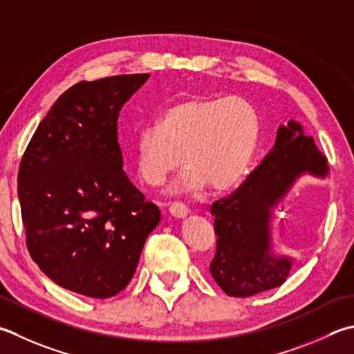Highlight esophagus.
<instances>
[{"label": "esophagus", "instance_id": "obj_1", "mask_svg": "<svg viewBox=\"0 0 354 354\" xmlns=\"http://www.w3.org/2000/svg\"><path fill=\"white\" fill-rule=\"evenodd\" d=\"M169 212H170V214L171 216H175V218H184V216H187V214H189V207H187L185 204H183V203H173L170 207H169Z\"/></svg>", "mask_w": 354, "mask_h": 354}]
</instances>
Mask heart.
Wrapping results in <instances>:
<instances>
[{
    "instance_id": "1",
    "label": "heart",
    "mask_w": 354,
    "mask_h": 354,
    "mask_svg": "<svg viewBox=\"0 0 354 354\" xmlns=\"http://www.w3.org/2000/svg\"><path fill=\"white\" fill-rule=\"evenodd\" d=\"M261 133L259 113L241 96H195L169 107L135 142L138 173L161 185L181 162L176 189L213 190L236 185L250 167ZM183 156L181 157L180 155Z\"/></svg>"
}]
</instances>
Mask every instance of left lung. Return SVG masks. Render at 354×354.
Returning <instances> with one entry per match:
<instances>
[{
	"mask_svg": "<svg viewBox=\"0 0 354 354\" xmlns=\"http://www.w3.org/2000/svg\"><path fill=\"white\" fill-rule=\"evenodd\" d=\"M304 171L325 176L327 158L299 124L288 121L278 129L273 150L245 181L212 204L218 238L210 273L228 296L248 297L286 282L292 259L270 253L268 221L276 203Z\"/></svg>",
	"mask_w": 354,
	"mask_h": 354,
	"instance_id": "1",
	"label": "left lung"
}]
</instances>
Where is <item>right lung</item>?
Here are the masks:
<instances>
[{
    "label": "right lung",
    "instance_id": "add662e5",
    "mask_svg": "<svg viewBox=\"0 0 354 354\" xmlns=\"http://www.w3.org/2000/svg\"><path fill=\"white\" fill-rule=\"evenodd\" d=\"M149 73L81 81L21 158L18 196L32 259L59 287L106 299L129 286L159 209L122 170L118 118Z\"/></svg>",
    "mask_w": 354,
    "mask_h": 354
}]
</instances>
